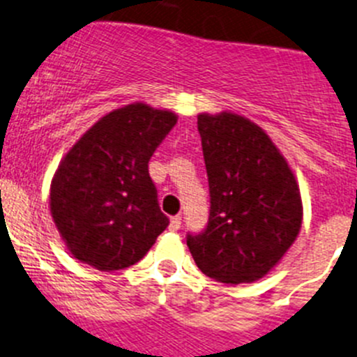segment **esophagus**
<instances>
[{
	"mask_svg": "<svg viewBox=\"0 0 357 357\" xmlns=\"http://www.w3.org/2000/svg\"><path fill=\"white\" fill-rule=\"evenodd\" d=\"M169 229H171V231H179V229H181V216H172Z\"/></svg>",
	"mask_w": 357,
	"mask_h": 357,
	"instance_id": "1",
	"label": "esophagus"
}]
</instances>
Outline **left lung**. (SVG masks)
I'll return each mask as SVG.
<instances>
[{
  "label": "left lung",
  "mask_w": 357,
  "mask_h": 357,
  "mask_svg": "<svg viewBox=\"0 0 357 357\" xmlns=\"http://www.w3.org/2000/svg\"><path fill=\"white\" fill-rule=\"evenodd\" d=\"M209 181V220L186 245L197 268L222 284L268 275L303 222L299 185L268 133L234 112L197 116Z\"/></svg>",
  "instance_id": "left-lung-1"
}]
</instances>
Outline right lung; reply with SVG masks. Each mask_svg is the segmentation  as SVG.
Wrapping results in <instances>:
<instances>
[{"label": "right lung", "mask_w": 357, "mask_h": 357, "mask_svg": "<svg viewBox=\"0 0 357 357\" xmlns=\"http://www.w3.org/2000/svg\"><path fill=\"white\" fill-rule=\"evenodd\" d=\"M178 116L135 102L100 118L70 148L51 183L49 206L70 254L98 271L141 261L169 218L148 163Z\"/></svg>", "instance_id": "obj_1"}]
</instances>
